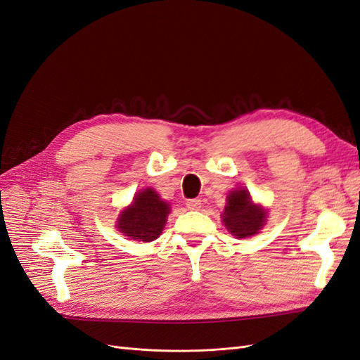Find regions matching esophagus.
I'll use <instances>...</instances> for the list:
<instances>
[{
	"label": "esophagus",
	"mask_w": 360,
	"mask_h": 360,
	"mask_svg": "<svg viewBox=\"0 0 360 360\" xmlns=\"http://www.w3.org/2000/svg\"><path fill=\"white\" fill-rule=\"evenodd\" d=\"M186 205H188L189 210H200L201 200H188Z\"/></svg>",
	"instance_id": "34e87169"
}]
</instances>
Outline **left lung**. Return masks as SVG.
<instances>
[{
	"instance_id": "1",
	"label": "left lung",
	"mask_w": 360,
	"mask_h": 360,
	"mask_svg": "<svg viewBox=\"0 0 360 360\" xmlns=\"http://www.w3.org/2000/svg\"><path fill=\"white\" fill-rule=\"evenodd\" d=\"M267 213L263 207L254 204L246 189L231 191L226 197V205L222 213V221L237 238H246L258 234L266 224Z\"/></svg>"
}]
</instances>
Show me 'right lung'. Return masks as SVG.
I'll return each mask as SVG.
<instances>
[{"label":"right lung","mask_w":360,"mask_h":360,"mask_svg":"<svg viewBox=\"0 0 360 360\" xmlns=\"http://www.w3.org/2000/svg\"><path fill=\"white\" fill-rule=\"evenodd\" d=\"M169 210V204L160 200L155 189L147 188L138 192L132 204L120 213L117 228L132 240L153 242L163 231Z\"/></svg>","instance_id":"obj_1"}]
</instances>
